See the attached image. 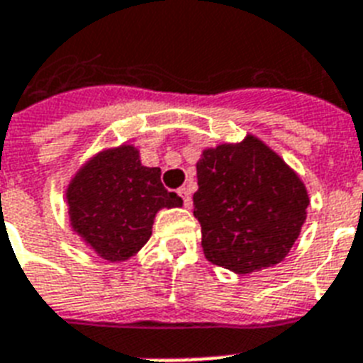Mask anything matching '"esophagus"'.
Returning a JSON list of instances; mask_svg holds the SVG:
<instances>
[{"label":"esophagus","instance_id":"1","mask_svg":"<svg viewBox=\"0 0 363 363\" xmlns=\"http://www.w3.org/2000/svg\"><path fill=\"white\" fill-rule=\"evenodd\" d=\"M179 196H181L182 201H184V207H190V205H192V194H190V190H188L186 186L179 188Z\"/></svg>","mask_w":363,"mask_h":363}]
</instances>
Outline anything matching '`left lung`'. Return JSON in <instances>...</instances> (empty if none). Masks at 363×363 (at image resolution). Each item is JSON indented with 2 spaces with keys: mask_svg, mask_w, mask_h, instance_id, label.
Segmentation results:
<instances>
[{
  "mask_svg": "<svg viewBox=\"0 0 363 363\" xmlns=\"http://www.w3.org/2000/svg\"><path fill=\"white\" fill-rule=\"evenodd\" d=\"M194 216L205 258L235 273L279 264L301 232L309 198L299 177L264 143L205 150Z\"/></svg>",
  "mask_w": 363,
  "mask_h": 363,
  "instance_id": "obj_1",
  "label": "left lung"
}]
</instances>
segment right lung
Masks as SVG:
<instances>
[{"label":"right lung","instance_id":"right-lung-1","mask_svg":"<svg viewBox=\"0 0 363 363\" xmlns=\"http://www.w3.org/2000/svg\"><path fill=\"white\" fill-rule=\"evenodd\" d=\"M160 167L141 165L130 145L88 162L67 190L71 224L105 259H128L150 239L154 215L162 207H181L165 190Z\"/></svg>","mask_w":363,"mask_h":363}]
</instances>
